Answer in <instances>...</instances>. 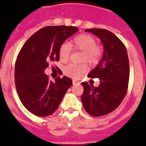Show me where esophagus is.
Wrapping results in <instances>:
<instances>
[{
  "mask_svg": "<svg viewBox=\"0 0 146 146\" xmlns=\"http://www.w3.org/2000/svg\"><path fill=\"white\" fill-rule=\"evenodd\" d=\"M78 83H80V82H79V81H77V80H73V85H76V84H78Z\"/></svg>",
  "mask_w": 146,
  "mask_h": 146,
  "instance_id": "1",
  "label": "esophagus"
}]
</instances>
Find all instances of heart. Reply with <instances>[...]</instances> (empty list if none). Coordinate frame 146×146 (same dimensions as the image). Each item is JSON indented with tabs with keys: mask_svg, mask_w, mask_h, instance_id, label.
<instances>
[{
	"mask_svg": "<svg viewBox=\"0 0 146 146\" xmlns=\"http://www.w3.org/2000/svg\"><path fill=\"white\" fill-rule=\"evenodd\" d=\"M72 46L73 49L82 51V60H87L90 63H96L102 56V49L96 44V38L89 34H80L76 36L71 42V46L67 43L60 44L58 50L60 60L66 62L70 58ZM86 64H70L64 67V73L69 76L79 78L88 70Z\"/></svg>",
	"mask_w": 146,
	"mask_h": 146,
	"instance_id": "heart-1",
	"label": "heart"
}]
</instances>
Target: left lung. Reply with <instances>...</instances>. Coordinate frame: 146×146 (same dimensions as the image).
Returning <instances> with one entry per match:
<instances>
[{"label": "left lung", "instance_id": "obj_1", "mask_svg": "<svg viewBox=\"0 0 146 146\" xmlns=\"http://www.w3.org/2000/svg\"><path fill=\"white\" fill-rule=\"evenodd\" d=\"M99 38L104 46V54L96 68L88 76L98 78V87L82 82L84 91L81 97L88 113L94 117L106 115L122 102L128 89L129 77V58L126 47L113 33L104 29H89Z\"/></svg>", "mask_w": 146, "mask_h": 146}]
</instances>
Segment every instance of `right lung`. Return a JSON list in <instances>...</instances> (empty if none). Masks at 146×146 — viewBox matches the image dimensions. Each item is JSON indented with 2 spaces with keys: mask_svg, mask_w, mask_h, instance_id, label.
<instances>
[{
  "mask_svg": "<svg viewBox=\"0 0 146 146\" xmlns=\"http://www.w3.org/2000/svg\"><path fill=\"white\" fill-rule=\"evenodd\" d=\"M78 30L75 26H46L22 47L15 64V85L22 104L33 114H52L73 84L66 76L50 81L44 70L50 62L59 60L60 44Z\"/></svg>",
  "mask_w": 146,
  "mask_h": 146,
  "instance_id": "add662e5",
  "label": "right lung"
}]
</instances>
